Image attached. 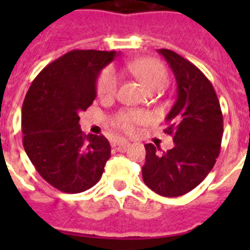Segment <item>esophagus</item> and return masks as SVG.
I'll return each mask as SVG.
<instances>
[{
  "label": "esophagus",
  "instance_id": "esophagus-1",
  "mask_svg": "<svg viewBox=\"0 0 250 250\" xmlns=\"http://www.w3.org/2000/svg\"><path fill=\"white\" fill-rule=\"evenodd\" d=\"M130 146V143L129 141H125V140H120L116 143V149L118 150H125L126 147Z\"/></svg>",
  "mask_w": 250,
  "mask_h": 250
}]
</instances>
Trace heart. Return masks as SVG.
<instances>
[{"instance_id": "1", "label": "heart", "mask_w": 250, "mask_h": 250, "mask_svg": "<svg viewBox=\"0 0 250 250\" xmlns=\"http://www.w3.org/2000/svg\"><path fill=\"white\" fill-rule=\"evenodd\" d=\"M127 70L143 81L150 90H161L167 83L169 76L165 66L156 59H140L127 63ZM120 77L112 67H106L101 71L96 83V91L100 99H111L118 92ZM149 120V115L138 110H124L112 119L116 129L126 134L135 132L136 126Z\"/></svg>"}]
</instances>
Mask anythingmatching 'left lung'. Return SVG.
Returning a JSON list of instances; mask_svg holds the SVG:
<instances>
[{"instance_id":"1","label":"left lung","mask_w":250,"mask_h":250,"mask_svg":"<svg viewBox=\"0 0 250 250\" xmlns=\"http://www.w3.org/2000/svg\"><path fill=\"white\" fill-rule=\"evenodd\" d=\"M173 70L178 96L167 116L165 134L173 136V149L145 144L144 183L163 196L189 193L207 178L219 156L223 115L211 83L195 65L171 50L160 48Z\"/></svg>"}]
</instances>
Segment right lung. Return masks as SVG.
Instances as JSON below:
<instances>
[{"mask_svg":"<svg viewBox=\"0 0 250 250\" xmlns=\"http://www.w3.org/2000/svg\"><path fill=\"white\" fill-rule=\"evenodd\" d=\"M115 51L72 50L36 76L22 105L23 147L37 173L60 191L83 193L101 179L111 155L104 135H85L80 111L96 98Z\"/></svg>","mask_w":250,"mask_h":250,"instance_id":"right-lung-1","label":"right lung"}]
</instances>
